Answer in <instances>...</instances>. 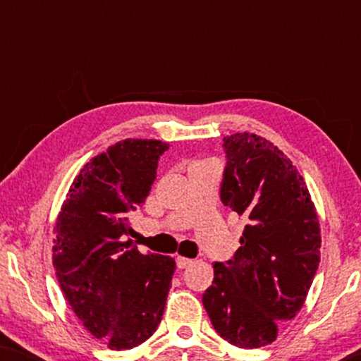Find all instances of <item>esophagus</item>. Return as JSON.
Wrapping results in <instances>:
<instances>
[{
	"instance_id": "1",
	"label": "esophagus",
	"mask_w": 361,
	"mask_h": 361,
	"mask_svg": "<svg viewBox=\"0 0 361 361\" xmlns=\"http://www.w3.org/2000/svg\"><path fill=\"white\" fill-rule=\"evenodd\" d=\"M176 263H177V268L179 269H184V268H189V266L194 263V259L190 258H185V256H176Z\"/></svg>"
}]
</instances>
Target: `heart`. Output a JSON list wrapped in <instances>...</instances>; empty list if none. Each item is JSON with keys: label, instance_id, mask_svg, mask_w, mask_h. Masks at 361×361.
<instances>
[{"label": "heart", "instance_id": "heart-1", "mask_svg": "<svg viewBox=\"0 0 361 361\" xmlns=\"http://www.w3.org/2000/svg\"><path fill=\"white\" fill-rule=\"evenodd\" d=\"M197 164H214V162H212V161H199V162H195L194 166H197Z\"/></svg>", "mask_w": 361, "mask_h": 361}]
</instances>
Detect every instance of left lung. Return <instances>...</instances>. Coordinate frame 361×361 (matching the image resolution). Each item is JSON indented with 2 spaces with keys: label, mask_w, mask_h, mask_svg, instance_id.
Returning a JSON list of instances; mask_svg holds the SVG:
<instances>
[{
  "label": "left lung",
  "mask_w": 361,
  "mask_h": 361,
  "mask_svg": "<svg viewBox=\"0 0 361 361\" xmlns=\"http://www.w3.org/2000/svg\"><path fill=\"white\" fill-rule=\"evenodd\" d=\"M224 141L228 161L220 197L246 225L235 258L214 264L202 302L220 337L259 348L304 305L322 236L304 177L283 151L246 131Z\"/></svg>",
  "instance_id": "8db88e82"
}]
</instances>
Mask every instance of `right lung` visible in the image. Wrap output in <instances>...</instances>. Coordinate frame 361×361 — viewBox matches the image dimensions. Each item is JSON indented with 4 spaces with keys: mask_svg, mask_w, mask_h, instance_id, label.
Returning <instances> with one entry per match:
<instances>
[{
    "mask_svg": "<svg viewBox=\"0 0 361 361\" xmlns=\"http://www.w3.org/2000/svg\"><path fill=\"white\" fill-rule=\"evenodd\" d=\"M159 140H123L87 162L54 225L57 281L78 320L110 350H130L156 332L176 261L137 251L128 215L145 204Z\"/></svg>",
    "mask_w": 361,
    "mask_h": 361,
    "instance_id": "1",
    "label": "right lung"
}]
</instances>
